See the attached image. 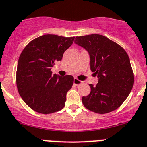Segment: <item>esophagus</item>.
Listing matches in <instances>:
<instances>
[{"mask_svg": "<svg viewBox=\"0 0 147 147\" xmlns=\"http://www.w3.org/2000/svg\"><path fill=\"white\" fill-rule=\"evenodd\" d=\"M82 83V81L79 80L77 79V78H75V79H74V85H81Z\"/></svg>", "mask_w": 147, "mask_h": 147, "instance_id": "esophagus-1", "label": "esophagus"}]
</instances>
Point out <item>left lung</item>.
Listing matches in <instances>:
<instances>
[{"instance_id":"8db88e82","label":"left lung","mask_w":147,"mask_h":147,"mask_svg":"<svg viewBox=\"0 0 147 147\" xmlns=\"http://www.w3.org/2000/svg\"><path fill=\"white\" fill-rule=\"evenodd\" d=\"M75 43L88 52L90 69L98 78L96 86L82 97L87 109L97 113H109L121 106L134 85V74L128 54L116 42L100 34L77 36Z\"/></svg>"}]
</instances>
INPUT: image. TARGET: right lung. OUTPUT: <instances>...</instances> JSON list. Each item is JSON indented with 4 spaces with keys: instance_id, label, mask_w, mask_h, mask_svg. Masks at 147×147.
Returning a JSON list of instances; mask_svg holds the SVG:
<instances>
[{
    "instance_id": "add662e5",
    "label": "right lung",
    "mask_w": 147,
    "mask_h": 147,
    "mask_svg": "<svg viewBox=\"0 0 147 147\" xmlns=\"http://www.w3.org/2000/svg\"><path fill=\"white\" fill-rule=\"evenodd\" d=\"M74 39L46 34L29 42L21 52L17 65V88L23 100L35 111L49 114L65 105L73 76L52 75L51 69L55 62L62 59Z\"/></svg>"
}]
</instances>
